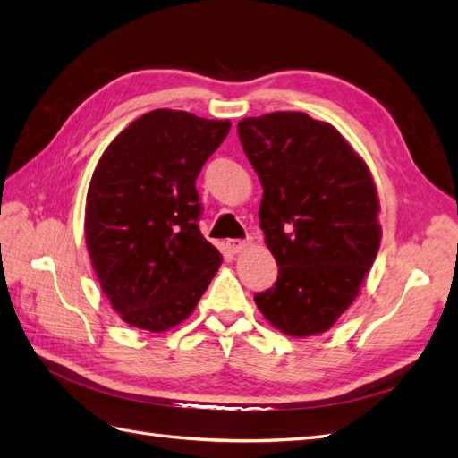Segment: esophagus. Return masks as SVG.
Instances as JSON below:
<instances>
[{
	"mask_svg": "<svg viewBox=\"0 0 458 458\" xmlns=\"http://www.w3.org/2000/svg\"><path fill=\"white\" fill-rule=\"evenodd\" d=\"M250 246V240H228L226 242V248L232 251V253H240Z\"/></svg>",
	"mask_w": 458,
	"mask_h": 458,
	"instance_id": "obj_1",
	"label": "esophagus"
}]
</instances>
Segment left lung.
<instances>
[{
    "mask_svg": "<svg viewBox=\"0 0 458 458\" xmlns=\"http://www.w3.org/2000/svg\"><path fill=\"white\" fill-rule=\"evenodd\" d=\"M238 136L261 181L259 228L279 267L253 301L286 335L322 334L355 301L378 253L373 177L332 124L306 113L243 119Z\"/></svg>",
    "mask_w": 458,
    "mask_h": 458,
    "instance_id": "left-lung-1",
    "label": "left lung"
}]
</instances>
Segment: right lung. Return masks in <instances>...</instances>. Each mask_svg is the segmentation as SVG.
I'll return each instance as SVG.
<instances>
[{"label": "right lung", "instance_id": "obj_1", "mask_svg": "<svg viewBox=\"0 0 458 458\" xmlns=\"http://www.w3.org/2000/svg\"><path fill=\"white\" fill-rule=\"evenodd\" d=\"M228 121L156 109L114 138L95 167L85 242L101 289L126 324L165 332L195 310L222 261L200 233L197 177Z\"/></svg>", "mask_w": 458, "mask_h": 458}]
</instances>
